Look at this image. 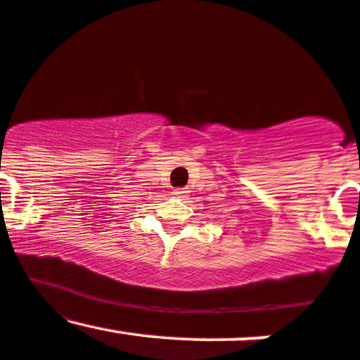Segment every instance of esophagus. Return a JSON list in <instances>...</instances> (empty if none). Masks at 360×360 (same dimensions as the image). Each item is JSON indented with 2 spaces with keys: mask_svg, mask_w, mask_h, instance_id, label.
Here are the masks:
<instances>
[{
  "mask_svg": "<svg viewBox=\"0 0 360 360\" xmlns=\"http://www.w3.org/2000/svg\"><path fill=\"white\" fill-rule=\"evenodd\" d=\"M184 188H174L172 189V194H174V196H177V198H181V196H184Z\"/></svg>",
  "mask_w": 360,
  "mask_h": 360,
  "instance_id": "1",
  "label": "esophagus"
}]
</instances>
